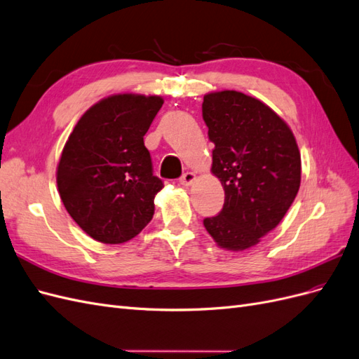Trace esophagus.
Segmentation results:
<instances>
[{
	"label": "esophagus",
	"instance_id": "1",
	"mask_svg": "<svg viewBox=\"0 0 359 359\" xmlns=\"http://www.w3.org/2000/svg\"><path fill=\"white\" fill-rule=\"evenodd\" d=\"M194 180H196V175H194L193 172H186L180 178V184H181V186H184V187H189V186H191V184L194 182Z\"/></svg>",
	"mask_w": 359,
	"mask_h": 359
}]
</instances>
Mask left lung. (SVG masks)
<instances>
[{
	"instance_id": "8db88e82",
	"label": "left lung",
	"mask_w": 359,
	"mask_h": 359,
	"mask_svg": "<svg viewBox=\"0 0 359 359\" xmlns=\"http://www.w3.org/2000/svg\"><path fill=\"white\" fill-rule=\"evenodd\" d=\"M202 116L212 149V175L224 189L219 215L203 220L217 245L243 252L277 227L301 184V154L290 127L244 93L203 95Z\"/></svg>"
}]
</instances>
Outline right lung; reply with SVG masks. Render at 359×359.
<instances>
[{"instance_id":"obj_1","label":"right lung","mask_w":359,"mask_h":359,"mask_svg":"<svg viewBox=\"0 0 359 359\" xmlns=\"http://www.w3.org/2000/svg\"><path fill=\"white\" fill-rule=\"evenodd\" d=\"M160 95L114 94L74 126L57 166L61 201L81 229L103 244H123L151 222L163 182L153 175L144 136Z\"/></svg>"}]
</instances>
